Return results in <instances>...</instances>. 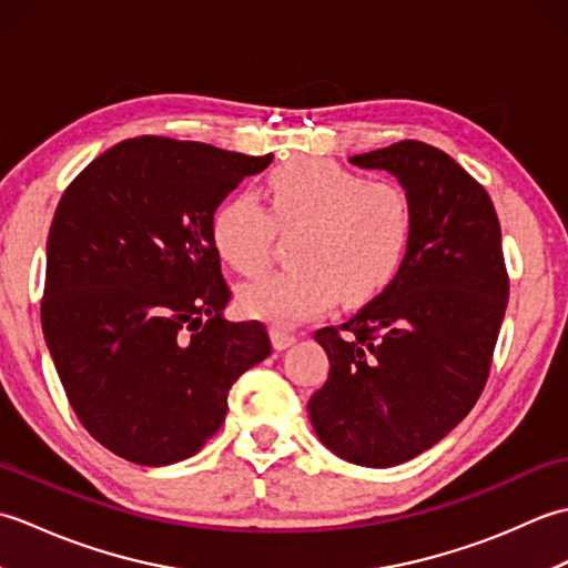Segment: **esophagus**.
<instances>
[{"label": "esophagus", "instance_id": "34e87169", "mask_svg": "<svg viewBox=\"0 0 568 568\" xmlns=\"http://www.w3.org/2000/svg\"><path fill=\"white\" fill-rule=\"evenodd\" d=\"M271 342H273V348L283 352V348L295 344V334L283 329V327H271Z\"/></svg>", "mask_w": 568, "mask_h": 568}]
</instances>
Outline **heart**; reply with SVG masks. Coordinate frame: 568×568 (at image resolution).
I'll return each mask as SVG.
<instances>
[{"instance_id":"obj_1","label":"heart","mask_w":568,"mask_h":568,"mask_svg":"<svg viewBox=\"0 0 568 568\" xmlns=\"http://www.w3.org/2000/svg\"><path fill=\"white\" fill-rule=\"evenodd\" d=\"M265 210L232 195L210 216L216 256L241 275L261 273L275 232L300 229L295 268L268 273L239 291L251 317L297 324L329 310L368 305L400 277L415 241V207L390 180H368L329 159H293L265 175Z\"/></svg>"}]
</instances>
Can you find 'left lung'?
<instances>
[{"mask_svg": "<svg viewBox=\"0 0 568 568\" xmlns=\"http://www.w3.org/2000/svg\"><path fill=\"white\" fill-rule=\"evenodd\" d=\"M348 161L400 180L415 207V241L390 291L315 334L329 376L307 413L329 452L385 468L427 452L476 405L510 277L493 200L452 155L397 141Z\"/></svg>", "mask_w": 568, "mask_h": 568, "instance_id": "left-lung-1", "label": "left lung"}]
</instances>
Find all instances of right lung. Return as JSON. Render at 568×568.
Listing matches in <instances>:
<instances>
[{
  "instance_id": "add662e5",
  "label": "right lung",
  "mask_w": 568,
  "mask_h": 568,
  "mask_svg": "<svg viewBox=\"0 0 568 568\" xmlns=\"http://www.w3.org/2000/svg\"><path fill=\"white\" fill-rule=\"evenodd\" d=\"M273 155L136 136L65 187L45 248L41 324L82 427L112 454H197L241 373L271 356L261 322H226L232 291L210 216Z\"/></svg>"
}]
</instances>
